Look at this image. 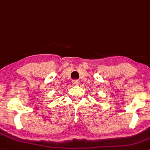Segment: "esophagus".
I'll use <instances>...</instances> for the list:
<instances>
[{
  "instance_id": "1",
  "label": "esophagus",
  "mask_w": 150,
  "mask_h": 150,
  "mask_svg": "<svg viewBox=\"0 0 150 150\" xmlns=\"http://www.w3.org/2000/svg\"><path fill=\"white\" fill-rule=\"evenodd\" d=\"M72 82H73V84L74 85V86H77V85L79 84L78 80H76V79H74V80H73Z\"/></svg>"
}]
</instances>
